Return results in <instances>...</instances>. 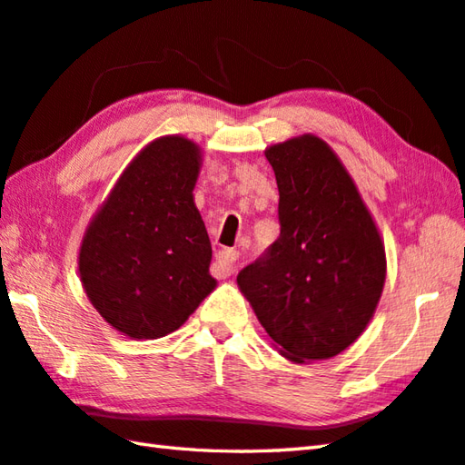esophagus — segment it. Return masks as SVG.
<instances>
[{"label": "esophagus", "instance_id": "1", "mask_svg": "<svg viewBox=\"0 0 465 465\" xmlns=\"http://www.w3.org/2000/svg\"><path fill=\"white\" fill-rule=\"evenodd\" d=\"M238 260L240 253L235 250H220L215 253V262H213V275L215 278H230L232 273L238 270Z\"/></svg>", "mask_w": 465, "mask_h": 465}]
</instances>
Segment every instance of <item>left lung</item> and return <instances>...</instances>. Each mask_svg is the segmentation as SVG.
Wrapping results in <instances>:
<instances>
[{"instance_id":"1","label":"left lung","mask_w":465,"mask_h":465,"mask_svg":"<svg viewBox=\"0 0 465 465\" xmlns=\"http://www.w3.org/2000/svg\"><path fill=\"white\" fill-rule=\"evenodd\" d=\"M280 192V238L238 285L285 360L348 350L371 322L385 283L381 233L358 185L322 137L265 147Z\"/></svg>"}]
</instances>
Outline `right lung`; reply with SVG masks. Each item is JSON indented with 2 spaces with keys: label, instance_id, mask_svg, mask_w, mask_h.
<instances>
[{
  "label": "right lung",
  "instance_id": "right-lung-1",
  "mask_svg": "<svg viewBox=\"0 0 465 465\" xmlns=\"http://www.w3.org/2000/svg\"><path fill=\"white\" fill-rule=\"evenodd\" d=\"M203 152L183 135L147 143L85 227L77 270L97 313L132 340L182 328L217 282L193 187Z\"/></svg>",
  "mask_w": 465,
  "mask_h": 465
}]
</instances>
